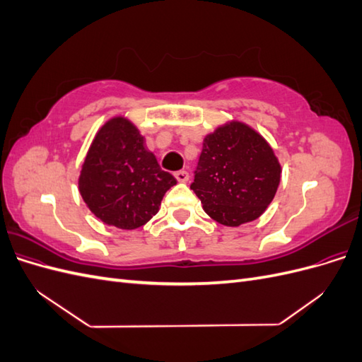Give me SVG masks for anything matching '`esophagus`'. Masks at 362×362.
I'll return each mask as SVG.
<instances>
[{"label":"esophagus","mask_w":362,"mask_h":362,"mask_svg":"<svg viewBox=\"0 0 362 362\" xmlns=\"http://www.w3.org/2000/svg\"><path fill=\"white\" fill-rule=\"evenodd\" d=\"M175 178H177L178 182H187L189 181V173L185 170H178V172H175Z\"/></svg>","instance_id":"34e87169"}]
</instances>
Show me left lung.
Masks as SVG:
<instances>
[{
	"mask_svg": "<svg viewBox=\"0 0 362 362\" xmlns=\"http://www.w3.org/2000/svg\"><path fill=\"white\" fill-rule=\"evenodd\" d=\"M281 172L267 140L249 125L231 120L205 136L190 189L213 221L240 226L266 211Z\"/></svg>",
	"mask_w": 362,
	"mask_h": 362,
	"instance_id": "left-lung-1",
	"label": "left lung"
}]
</instances>
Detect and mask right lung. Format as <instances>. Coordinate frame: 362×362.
Listing matches in <instances>:
<instances>
[{"instance_id":"add662e5","label":"right lung","mask_w":362,"mask_h":362,"mask_svg":"<svg viewBox=\"0 0 362 362\" xmlns=\"http://www.w3.org/2000/svg\"><path fill=\"white\" fill-rule=\"evenodd\" d=\"M177 184L145 146L137 127L116 116L100 128L81 166L78 190L89 210L105 225L136 229L160 210Z\"/></svg>"}]
</instances>
